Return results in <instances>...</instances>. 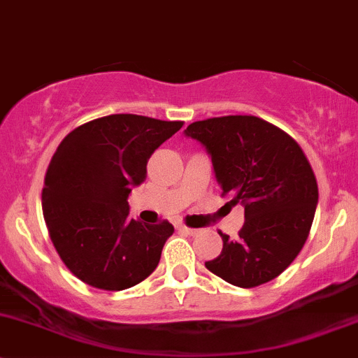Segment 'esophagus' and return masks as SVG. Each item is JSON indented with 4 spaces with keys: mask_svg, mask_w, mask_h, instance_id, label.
<instances>
[{
    "mask_svg": "<svg viewBox=\"0 0 358 358\" xmlns=\"http://www.w3.org/2000/svg\"><path fill=\"white\" fill-rule=\"evenodd\" d=\"M178 231H179V233L189 234V236H193V234L198 233L196 229H191V227H186V226H178Z\"/></svg>",
    "mask_w": 358,
    "mask_h": 358,
    "instance_id": "obj_1",
    "label": "esophagus"
}]
</instances>
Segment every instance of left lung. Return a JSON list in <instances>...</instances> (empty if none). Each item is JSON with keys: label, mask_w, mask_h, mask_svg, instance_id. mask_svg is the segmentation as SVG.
Segmentation results:
<instances>
[{"label": "left lung", "mask_w": 358, "mask_h": 358, "mask_svg": "<svg viewBox=\"0 0 358 358\" xmlns=\"http://www.w3.org/2000/svg\"><path fill=\"white\" fill-rule=\"evenodd\" d=\"M184 136L203 146L229 203L245 208L238 238L219 233L222 253L205 267L238 288L278 278L303 248L319 201L315 176L298 143L253 115L200 120Z\"/></svg>", "instance_id": "obj_1"}]
</instances>
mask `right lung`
Segmentation results:
<instances>
[{"mask_svg": "<svg viewBox=\"0 0 358 358\" xmlns=\"http://www.w3.org/2000/svg\"><path fill=\"white\" fill-rule=\"evenodd\" d=\"M182 122L132 113L101 117L65 136L48 167L43 213L50 238L76 278L120 291L157 268L172 224L129 217L127 198L146 179V164Z\"/></svg>", "mask_w": 358, "mask_h": 358, "instance_id": "obj_1", "label": "right lung"}]
</instances>
